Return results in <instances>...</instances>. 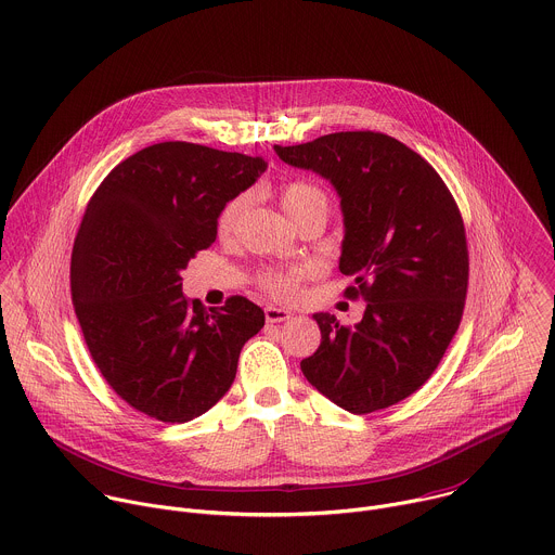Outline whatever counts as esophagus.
Instances as JSON below:
<instances>
[{
  "instance_id": "1",
  "label": "esophagus",
  "mask_w": 555,
  "mask_h": 555,
  "mask_svg": "<svg viewBox=\"0 0 555 555\" xmlns=\"http://www.w3.org/2000/svg\"><path fill=\"white\" fill-rule=\"evenodd\" d=\"M292 311L287 309H281V307H266V321L268 323H283V321H289L292 319Z\"/></svg>"
}]
</instances>
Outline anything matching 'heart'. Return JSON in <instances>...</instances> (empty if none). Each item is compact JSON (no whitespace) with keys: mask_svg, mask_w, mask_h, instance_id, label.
<instances>
[{"mask_svg":"<svg viewBox=\"0 0 555 555\" xmlns=\"http://www.w3.org/2000/svg\"><path fill=\"white\" fill-rule=\"evenodd\" d=\"M281 204L285 208V212L298 221L302 219L307 212L311 210H327V195L321 186H315L313 182L307 180H287L281 184L279 191ZM246 206V195H236L230 202H225V206L219 212L217 219V228L219 234H228L234 230L236 221H240L242 212ZM302 270L300 268H289V270H261L257 274V285L263 294L276 298V300H292L298 292V281L302 279Z\"/></svg>","mask_w":555,"mask_h":555,"instance_id":"obj_1","label":"heart"}]
</instances>
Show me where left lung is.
Returning a JSON list of instances; mask_svg holds the SVG:
<instances>
[{
    "label": "left lung",
    "instance_id": "1",
    "mask_svg": "<svg viewBox=\"0 0 555 555\" xmlns=\"http://www.w3.org/2000/svg\"><path fill=\"white\" fill-rule=\"evenodd\" d=\"M283 163L315 171L340 195L347 296L366 300L345 327L313 313L321 347L300 371L340 409L366 415L406 400L439 366L467 294V242L459 206L439 173L379 131H338L274 146Z\"/></svg>",
    "mask_w": 555,
    "mask_h": 555
}]
</instances>
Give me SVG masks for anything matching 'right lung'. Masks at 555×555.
<instances>
[{"instance_id": "right-lung-1", "label": "right lung", "mask_w": 555, "mask_h": 555, "mask_svg": "<svg viewBox=\"0 0 555 555\" xmlns=\"http://www.w3.org/2000/svg\"><path fill=\"white\" fill-rule=\"evenodd\" d=\"M266 167L244 153L157 142L114 167L86 208L69 266L76 319L118 398L157 422L212 409L266 325L246 296L206 309L184 296L180 276L212 246L225 202Z\"/></svg>"}]
</instances>
